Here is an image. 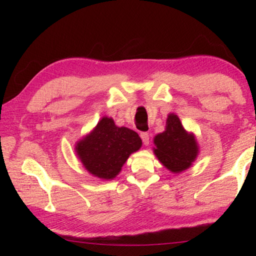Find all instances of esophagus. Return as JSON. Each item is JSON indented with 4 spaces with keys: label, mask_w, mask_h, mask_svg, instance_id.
Here are the masks:
<instances>
[{
    "label": "esophagus",
    "mask_w": 256,
    "mask_h": 256,
    "mask_svg": "<svg viewBox=\"0 0 256 256\" xmlns=\"http://www.w3.org/2000/svg\"><path fill=\"white\" fill-rule=\"evenodd\" d=\"M140 136L142 138V142H144V146H148L149 144V133L146 132H142L140 134Z\"/></svg>",
    "instance_id": "esophagus-1"
}]
</instances>
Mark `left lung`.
<instances>
[{"label":"left lung","instance_id":"1","mask_svg":"<svg viewBox=\"0 0 256 256\" xmlns=\"http://www.w3.org/2000/svg\"><path fill=\"white\" fill-rule=\"evenodd\" d=\"M154 154L168 170L180 172L190 166L198 156V144L193 134H188L178 116L168 115L166 131L154 138Z\"/></svg>","mask_w":256,"mask_h":256}]
</instances>
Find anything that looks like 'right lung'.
<instances>
[{
	"instance_id": "obj_1",
	"label": "right lung",
	"mask_w": 256,
	"mask_h": 256,
	"mask_svg": "<svg viewBox=\"0 0 256 256\" xmlns=\"http://www.w3.org/2000/svg\"><path fill=\"white\" fill-rule=\"evenodd\" d=\"M138 134L116 126L114 120L102 118L94 131L76 144V150L86 170L102 180H112L128 156L141 148Z\"/></svg>"
}]
</instances>
